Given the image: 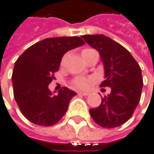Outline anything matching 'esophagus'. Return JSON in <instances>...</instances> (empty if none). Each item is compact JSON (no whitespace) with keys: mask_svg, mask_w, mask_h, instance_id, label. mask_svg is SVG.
Here are the masks:
<instances>
[{"mask_svg":"<svg viewBox=\"0 0 154 154\" xmlns=\"http://www.w3.org/2000/svg\"><path fill=\"white\" fill-rule=\"evenodd\" d=\"M79 95H82V96H88L90 94V92H86V91H79L78 92Z\"/></svg>","mask_w":154,"mask_h":154,"instance_id":"esophagus-1","label":"esophagus"}]
</instances>
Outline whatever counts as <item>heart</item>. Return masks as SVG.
<instances>
[{
	"instance_id": "b5f03b06",
	"label": "heart",
	"mask_w": 154,
	"mask_h": 154,
	"mask_svg": "<svg viewBox=\"0 0 154 154\" xmlns=\"http://www.w3.org/2000/svg\"><path fill=\"white\" fill-rule=\"evenodd\" d=\"M87 50H89V49H84L82 52H84ZM90 84H91V79H90V78H77L73 82V86L75 88H77V89L87 90L90 86Z\"/></svg>"
}]
</instances>
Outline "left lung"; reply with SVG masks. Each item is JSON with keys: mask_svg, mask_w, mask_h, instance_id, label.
Instances as JSON below:
<instances>
[{"mask_svg": "<svg viewBox=\"0 0 154 154\" xmlns=\"http://www.w3.org/2000/svg\"><path fill=\"white\" fill-rule=\"evenodd\" d=\"M82 38L101 56L105 80L100 87L111 88L101 104L90 109V116L103 128L119 127L130 119L139 104L143 87L141 69L130 52L110 38L103 34Z\"/></svg>", "mask_w": 154, "mask_h": 154, "instance_id": "obj_1", "label": "left lung"}]
</instances>
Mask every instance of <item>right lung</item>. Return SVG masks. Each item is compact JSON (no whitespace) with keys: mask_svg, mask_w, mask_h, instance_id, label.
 <instances>
[{"mask_svg":"<svg viewBox=\"0 0 154 154\" xmlns=\"http://www.w3.org/2000/svg\"><path fill=\"white\" fill-rule=\"evenodd\" d=\"M84 43L80 37L48 38L31 45L18 57L12 75L14 96L31 122L49 127L64 116L77 93L64 87L54 94L48 85L64 54Z\"/></svg>","mask_w":154,"mask_h":154,"instance_id":"1","label":"right lung"}]
</instances>
